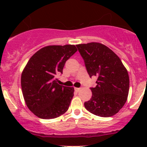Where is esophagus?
<instances>
[{"instance_id":"1","label":"esophagus","mask_w":147,"mask_h":147,"mask_svg":"<svg viewBox=\"0 0 147 147\" xmlns=\"http://www.w3.org/2000/svg\"><path fill=\"white\" fill-rule=\"evenodd\" d=\"M80 90H81V88H78V87H76V88H75V91H77V92H79Z\"/></svg>"}]
</instances>
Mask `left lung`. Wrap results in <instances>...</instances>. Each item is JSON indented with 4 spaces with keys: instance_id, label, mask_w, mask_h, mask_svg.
<instances>
[{
    "instance_id": "1",
    "label": "left lung",
    "mask_w": 147,
    "mask_h": 147,
    "mask_svg": "<svg viewBox=\"0 0 147 147\" xmlns=\"http://www.w3.org/2000/svg\"><path fill=\"white\" fill-rule=\"evenodd\" d=\"M76 46L90 78L97 77L96 87L90 88L92 98L84 102V107L97 116H113L123 107L128 97L127 69L119 57L105 45L90 42Z\"/></svg>"
}]
</instances>
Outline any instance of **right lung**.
I'll list each match as a JSON object with an SVG mask.
<instances>
[{"instance_id": "obj_1", "label": "right lung", "mask_w": 147, "mask_h": 147, "mask_svg": "<svg viewBox=\"0 0 147 147\" xmlns=\"http://www.w3.org/2000/svg\"><path fill=\"white\" fill-rule=\"evenodd\" d=\"M78 51L72 45H50L35 53L21 75L23 97L28 109L41 119L58 117L67 111L73 87L57 83L67 60Z\"/></svg>"}]
</instances>
